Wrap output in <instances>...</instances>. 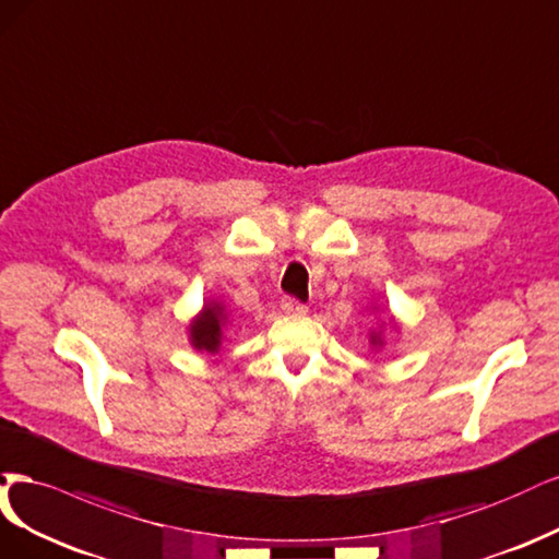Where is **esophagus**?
I'll use <instances>...</instances> for the list:
<instances>
[{
    "instance_id": "obj_1",
    "label": "esophagus",
    "mask_w": 559,
    "mask_h": 559,
    "mask_svg": "<svg viewBox=\"0 0 559 559\" xmlns=\"http://www.w3.org/2000/svg\"><path fill=\"white\" fill-rule=\"evenodd\" d=\"M281 309H283V313H290V316H304L306 311H309V306L301 304V301H299V299H295V297H285V299L281 301Z\"/></svg>"
}]
</instances>
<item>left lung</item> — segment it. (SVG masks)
Wrapping results in <instances>:
<instances>
[{
    "mask_svg": "<svg viewBox=\"0 0 559 559\" xmlns=\"http://www.w3.org/2000/svg\"><path fill=\"white\" fill-rule=\"evenodd\" d=\"M371 344H373V346H381L383 341H381V336H378V334H371Z\"/></svg>",
    "mask_w": 559,
    "mask_h": 559,
    "instance_id": "1",
    "label": "left lung"
}]
</instances>
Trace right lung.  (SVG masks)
I'll return each instance as SVG.
<instances>
[{"mask_svg":"<svg viewBox=\"0 0 559 559\" xmlns=\"http://www.w3.org/2000/svg\"><path fill=\"white\" fill-rule=\"evenodd\" d=\"M225 322H227V313L223 306L218 301L206 304L204 311L197 316L190 325L192 346L197 350H204V353H218Z\"/></svg>","mask_w":559,"mask_h":559,"instance_id":"add662e5","label":"right lung"}]
</instances>
